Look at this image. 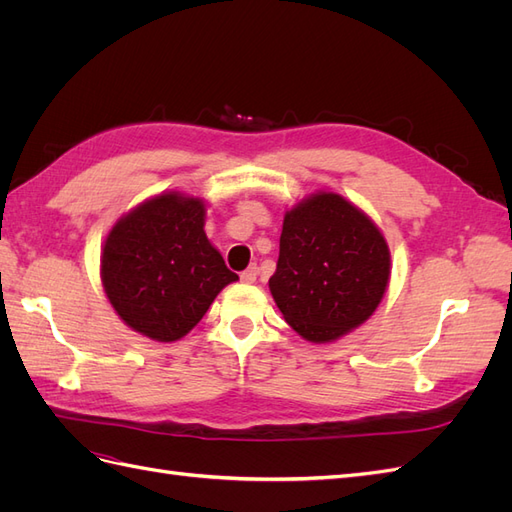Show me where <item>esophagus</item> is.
<instances>
[{
    "mask_svg": "<svg viewBox=\"0 0 512 512\" xmlns=\"http://www.w3.org/2000/svg\"><path fill=\"white\" fill-rule=\"evenodd\" d=\"M256 277H258V267H256V265H252V267H247V269L241 273V282H245V284H254V282H256Z\"/></svg>",
    "mask_w": 512,
    "mask_h": 512,
    "instance_id": "1",
    "label": "esophagus"
}]
</instances>
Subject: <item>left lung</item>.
Segmentation results:
<instances>
[{
	"label": "left lung",
	"instance_id": "obj_1",
	"mask_svg": "<svg viewBox=\"0 0 512 512\" xmlns=\"http://www.w3.org/2000/svg\"><path fill=\"white\" fill-rule=\"evenodd\" d=\"M391 275L382 232L333 192L290 209L269 288L286 322L309 342L346 335L376 312Z\"/></svg>",
	"mask_w": 512,
	"mask_h": 512
}]
</instances>
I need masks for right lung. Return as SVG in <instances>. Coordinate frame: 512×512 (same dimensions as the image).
Masks as SVG:
<instances>
[{
	"mask_svg": "<svg viewBox=\"0 0 512 512\" xmlns=\"http://www.w3.org/2000/svg\"><path fill=\"white\" fill-rule=\"evenodd\" d=\"M203 200L168 192L136 207L108 232L102 284L119 318L156 342H175L239 280L205 235Z\"/></svg>",
	"mask_w": 512,
	"mask_h": 512,
	"instance_id": "obj_1",
	"label": "right lung"
}]
</instances>
